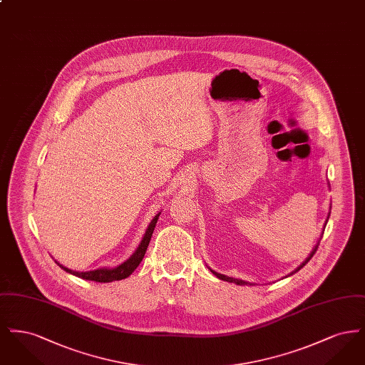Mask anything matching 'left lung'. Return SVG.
<instances>
[{
  "label": "left lung",
  "instance_id": "8db88e82",
  "mask_svg": "<svg viewBox=\"0 0 365 365\" xmlns=\"http://www.w3.org/2000/svg\"><path fill=\"white\" fill-rule=\"evenodd\" d=\"M316 250H317V246L314 247V250H313L312 253H311V256H309V257H308L307 260L304 261V262H302V264H301V265H299V267H298V268L295 269L294 272H292L290 275H293V274H295L297 271H299V269H301V268H302V267H304V265H305V264H307L308 261L311 260V259H312L313 257V255L316 253ZM212 272H213V274H215V275H216L217 278L222 279V280H226V282H231V283H237V284H247V282H243V280H240V279L228 278V277H226V275L217 274V272H215V271H212Z\"/></svg>",
  "mask_w": 365,
  "mask_h": 365
}]
</instances>
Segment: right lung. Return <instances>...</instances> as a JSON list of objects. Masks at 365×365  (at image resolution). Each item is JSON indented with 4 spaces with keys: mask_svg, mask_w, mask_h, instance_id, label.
<instances>
[{
    "mask_svg": "<svg viewBox=\"0 0 365 365\" xmlns=\"http://www.w3.org/2000/svg\"><path fill=\"white\" fill-rule=\"evenodd\" d=\"M158 216H160V213L156 215L155 219L150 222V225L148 227V230H146V232H145V237H143L142 242L139 245L137 252H135L128 260L125 261V262H123L122 265H119V267H116V268H113V269L101 268V269H94V271H87V272H76V271H72V269H68V268L60 265L58 262H57V264H58L64 271L70 272V274L78 277V278L86 279V280H94V282L108 283V282H115V280L125 279L134 272V269L138 267L139 262L143 259V256H145V253H146V249H148L149 242H150L152 234H153V231H155V227H156Z\"/></svg>",
    "mask_w": 365,
    "mask_h": 365,
    "instance_id": "obj_1",
    "label": "right lung"
}]
</instances>
